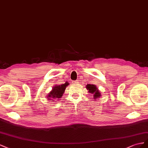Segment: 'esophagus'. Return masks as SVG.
Returning a JSON list of instances; mask_svg holds the SVG:
<instances>
[{
    "label": "esophagus",
    "mask_w": 148,
    "mask_h": 148,
    "mask_svg": "<svg viewBox=\"0 0 148 148\" xmlns=\"http://www.w3.org/2000/svg\"><path fill=\"white\" fill-rule=\"evenodd\" d=\"M74 84H77V83H78V81H74Z\"/></svg>",
    "instance_id": "34e87169"
}]
</instances>
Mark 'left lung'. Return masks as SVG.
Here are the masks:
<instances>
[{"mask_svg":"<svg viewBox=\"0 0 148 148\" xmlns=\"http://www.w3.org/2000/svg\"><path fill=\"white\" fill-rule=\"evenodd\" d=\"M87 89L88 90V92L91 93V94H94V99H96V98L99 97L100 96V93L97 90V88L95 86V85H91V84H88L86 86Z\"/></svg>","mask_w":148,"mask_h":148,"instance_id":"8db88e82","label":"left lung"}]
</instances>
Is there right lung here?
<instances>
[{"label": "right lung", "mask_w": 148, "mask_h": 148, "mask_svg": "<svg viewBox=\"0 0 148 148\" xmlns=\"http://www.w3.org/2000/svg\"><path fill=\"white\" fill-rule=\"evenodd\" d=\"M67 85H69L68 83H65L63 84L62 85H59L56 86V87H54L52 91L49 93V94L48 95L47 97H48V100H50L51 99H60L61 98V97L63 94V93L64 92L65 88Z\"/></svg>", "instance_id": "right-lung-1"}]
</instances>
